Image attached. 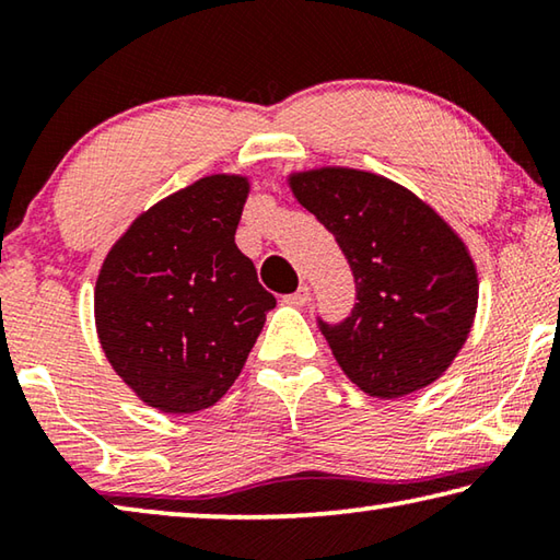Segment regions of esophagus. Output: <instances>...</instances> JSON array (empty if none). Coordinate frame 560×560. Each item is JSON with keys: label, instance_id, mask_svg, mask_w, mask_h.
Masks as SVG:
<instances>
[{"label": "esophagus", "instance_id": "obj_1", "mask_svg": "<svg viewBox=\"0 0 560 560\" xmlns=\"http://www.w3.org/2000/svg\"><path fill=\"white\" fill-rule=\"evenodd\" d=\"M308 296H311V289L306 287V283H301L299 291H293V293H289V296H283V303H289V306H303V303L308 301Z\"/></svg>", "mask_w": 560, "mask_h": 560}]
</instances>
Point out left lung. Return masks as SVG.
<instances>
[{
  "instance_id": "obj_1",
  "label": "left lung",
  "mask_w": 560,
  "mask_h": 560,
  "mask_svg": "<svg viewBox=\"0 0 560 560\" xmlns=\"http://www.w3.org/2000/svg\"><path fill=\"white\" fill-rule=\"evenodd\" d=\"M296 200L336 236L355 306L320 334L360 390L410 395L447 371L477 311V269L442 217L405 187L348 167L291 177Z\"/></svg>"
}]
</instances>
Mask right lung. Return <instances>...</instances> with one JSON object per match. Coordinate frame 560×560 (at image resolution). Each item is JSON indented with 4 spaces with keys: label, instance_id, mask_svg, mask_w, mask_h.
Returning <instances> with one entry per match:
<instances>
[{
    "label": "right lung",
    "instance_id": "add662e5",
    "mask_svg": "<svg viewBox=\"0 0 560 560\" xmlns=\"http://www.w3.org/2000/svg\"><path fill=\"white\" fill-rule=\"evenodd\" d=\"M249 192L212 175L140 214L96 281V328L113 371L150 407L189 415L240 377L273 293L234 244Z\"/></svg>",
    "mask_w": 560,
    "mask_h": 560
}]
</instances>
